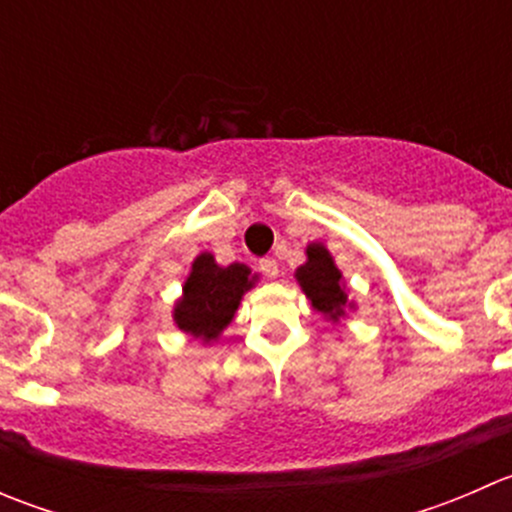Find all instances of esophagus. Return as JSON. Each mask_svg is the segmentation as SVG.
I'll list each match as a JSON object with an SVG mask.
<instances>
[{"instance_id": "34e87169", "label": "esophagus", "mask_w": 512, "mask_h": 512, "mask_svg": "<svg viewBox=\"0 0 512 512\" xmlns=\"http://www.w3.org/2000/svg\"><path fill=\"white\" fill-rule=\"evenodd\" d=\"M260 272L265 277H270V280H275V277L280 275V265H277L275 257H262V260H260Z\"/></svg>"}]
</instances>
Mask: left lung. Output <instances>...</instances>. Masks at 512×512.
<instances>
[{"label":"left lung","mask_w":512,"mask_h":512,"mask_svg":"<svg viewBox=\"0 0 512 512\" xmlns=\"http://www.w3.org/2000/svg\"><path fill=\"white\" fill-rule=\"evenodd\" d=\"M297 280L317 312L329 319L342 317L344 304H347V294L339 287L342 272L334 267L332 255L322 245L307 247V262L297 270Z\"/></svg>","instance_id":"obj_1"}]
</instances>
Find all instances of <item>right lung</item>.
<instances>
[{
	"instance_id": "1",
	"label": "right lung",
	"mask_w": 512,
	"mask_h": 512,
	"mask_svg": "<svg viewBox=\"0 0 512 512\" xmlns=\"http://www.w3.org/2000/svg\"><path fill=\"white\" fill-rule=\"evenodd\" d=\"M250 270L240 262L220 267L213 255L203 252L193 262L183 299L175 307V324L203 342H213L235 317L242 292L252 287Z\"/></svg>"
}]
</instances>
